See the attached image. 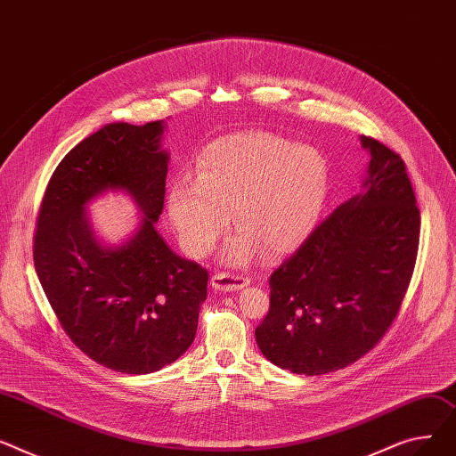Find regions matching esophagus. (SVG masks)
I'll return each mask as SVG.
<instances>
[{"label":"esophagus","instance_id":"34e87169","mask_svg":"<svg viewBox=\"0 0 456 456\" xmlns=\"http://www.w3.org/2000/svg\"><path fill=\"white\" fill-rule=\"evenodd\" d=\"M250 283V280L247 276L240 274H233V273H216L211 276V287L221 292H232V290H239Z\"/></svg>","mask_w":456,"mask_h":456}]
</instances>
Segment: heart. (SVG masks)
<instances>
[{
  "label": "heart",
  "instance_id": "b5f03b06",
  "mask_svg": "<svg viewBox=\"0 0 456 456\" xmlns=\"http://www.w3.org/2000/svg\"><path fill=\"white\" fill-rule=\"evenodd\" d=\"M330 185L328 162L314 147L269 132H239L202 149L195 178H175L169 219L182 247L206 257L233 221L240 230L226 259L245 263L261 248L283 254L314 228Z\"/></svg>",
  "mask_w": 456,
  "mask_h": 456
}]
</instances>
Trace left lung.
Segmentation results:
<instances>
[{
  "label": "left lung",
  "instance_id": "1",
  "mask_svg": "<svg viewBox=\"0 0 456 456\" xmlns=\"http://www.w3.org/2000/svg\"><path fill=\"white\" fill-rule=\"evenodd\" d=\"M364 191L340 204L273 273L271 307L256 328L263 355L322 376L359 361L403 304L419 245V209L397 152L370 136Z\"/></svg>",
  "mask_w": 456,
  "mask_h": 456
}]
</instances>
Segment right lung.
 Masks as SVG:
<instances>
[{
    "label": "right lung",
    "mask_w": 456,
    "mask_h": 456,
    "mask_svg": "<svg viewBox=\"0 0 456 456\" xmlns=\"http://www.w3.org/2000/svg\"><path fill=\"white\" fill-rule=\"evenodd\" d=\"M164 128V119L110 123L75 145L45 187L33 245L38 280L71 342L134 376L162 370L191 346L208 294L204 266L178 257L154 230L169 162ZM106 189L128 191L146 216L116 249L98 243L84 211Z\"/></svg>",
    "instance_id": "right-lung-1"
}]
</instances>
